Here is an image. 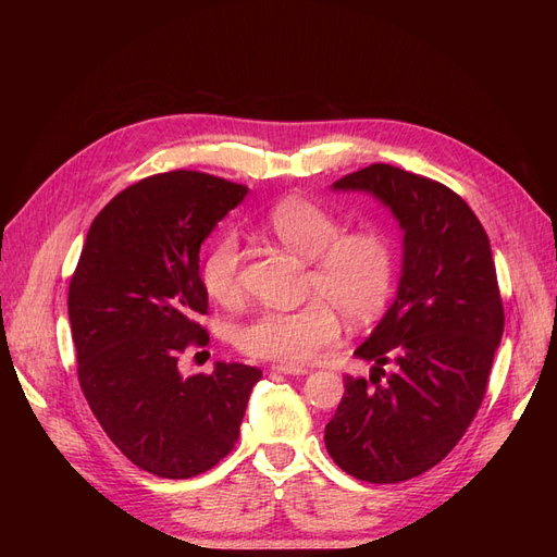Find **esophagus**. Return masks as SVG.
I'll return each instance as SVG.
<instances>
[{
    "instance_id": "esophagus-1",
    "label": "esophagus",
    "mask_w": 557,
    "mask_h": 557,
    "mask_svg": "<svg viewBox=\"0 0 557 557\" xmlns=\"http://www.w3.org/2000/svg\"><path fill=\"white\" fill-rule=\"evenodd\" d=\"M274 369H276V372H281V374H290V376H305V374H309L307 367H295V364H274Z\"/></svg>"
}]
</instances>
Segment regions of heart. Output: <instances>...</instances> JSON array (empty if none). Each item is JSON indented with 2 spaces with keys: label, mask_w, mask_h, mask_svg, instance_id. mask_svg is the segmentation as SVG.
Returning a JSON list of instances; mask_svg holds the SVG:
<instances>
[{
  "label": "heart",
  "mask_w": 557,
  "mask_h": 557,
  "mask_svg": "<svg viewBox=\"0 0 557 557\" xmlns=\"http://www.w3.org/2000/svg\"><path fill=\"white\" fill-rule=\"evenodd\" d=\"M264 230L309 260L307 293L297 309H264L237 327V346L250 358L299 364L339 336V311L364 325L381 315L395 290L397 252L381 227L342 232L339 215L307 197H285L264 213ZM242 246L225 232L207 250L201 283L218 305L242 299Z\"/></svg>",
  "instance_id": "1"
}]
</instances>
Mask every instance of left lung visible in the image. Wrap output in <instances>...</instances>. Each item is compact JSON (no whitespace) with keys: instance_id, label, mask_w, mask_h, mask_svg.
<instances>
[{"instance_id":"8db88e82","label":"left lung","mask_w":557,"mask_h":557,"mask_svg":"<svg viewBox=\"0 0 557 557\" xmlns=\"http://www.w3.org/2000/svg\"><path fill=\"white\" fill-rule=\"evenodd\" d=\"M332 188L381 199L404 260L395 301L356 350L372 374L344 379L325 446L360 481H409L446 458L483 401L504 332L491 242L460 195L399 166L369 164Z\"/></svg>"}]
</instances>
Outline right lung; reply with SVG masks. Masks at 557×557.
I'll return each instance as SVG.
<instances>
[{
	"label": "right lung",
	"instance_id": "add662e5",
	"mask_svg": "<svg viewBox=\"0 0 557 557\" xmlns=\"http://www.w3.org/2000/svg\"><path fill=\"white\" fill-rule=\"evenodd\" d=\"M246 193L185 170L129 185L97 213L70 283L81 391L125 458L160 479L221 462L262 376L239 362L178 372L185 348L209 344L199 248Z\"/></svg>",
	"mask_w": 557,
	"mask_h": 557
}]
</instances>
